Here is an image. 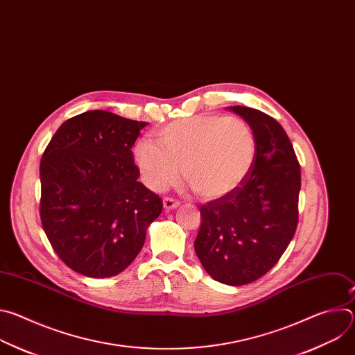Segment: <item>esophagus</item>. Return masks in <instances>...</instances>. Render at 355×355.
<instances>
[{
    "instance_id": "34e87169",
    "label": "esophagus",
    "mask_w": 355,
    "mask_h": 355,
    "mask_svg": "<svg viewBox=\"0 0 355 355\" xmlns=\"http://www.w3.org/2000/svg\"><path fill=\"white\" fill-rule=\"evenodd\" d=\"M163 205H164L166 211H171V209H175V208L180 207V200H177V199H174L171 196H166L163 199Z\"/></svg>"
}]
</instances>
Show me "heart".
I'll list each match as a JSON object with an SVG mask.
<instances>
[{
	"instance_id": "obj_1",
	"label": "heart",
	"mask_w": 355,
	"mask_h": 355,
	"mask_svg": "<svg viewBox=\"0 0 355 355\" xmlns=\"http://www.w3.org/2000/svg\"><path fill=\"white\" fill-rule=\"evenodd\" d=\"M156 140L143 139L133 150L146 184L155 191L175 184L184 168L195 193L218 199L245 180L256 160L254 132L239 118L195 115L174 121L156 132Z\"/></svg>"
}]
</instances>
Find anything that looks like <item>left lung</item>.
Masks as SVG:
<instances>
[{
	"label": "left lung",
	"mask_w": 355,
	"mask_h": 355,
	"mask_svg": "<svg viewBox=\"0 0 355 355\" xmlns=\"http://www.w3.org/2000/svg\"><path fill=\"white\" fill-rule=\"evenodd\" d=\"M230 111L254 132L256 160L233 192L200 207L193 247L215 281L239 286L266 275L291 243L297 226L300 166L272 116L247 107Z\"/></svg>",
	"instance_id": "obj_1"
}]
</instances>
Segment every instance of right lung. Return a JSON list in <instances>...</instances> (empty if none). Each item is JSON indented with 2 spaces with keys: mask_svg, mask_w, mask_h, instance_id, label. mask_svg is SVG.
Instances as JSON below:
<instances>
[{
  "mask_svg": "<svg viewBox=\"0 0 355 355\" xmlns=\"http://www.w3.org/2000/svg\"><path fill=\"white\" fill-rule=\"evenodd\" d=\"M147 122L107 111L67 119L40 160V220L60 260L91 278L122 272L163 200L137 181L132 146Z\"/></svg>",
  "mask_w": 355,
  "mask_h": 355,
  "instance_id": "add662e5",
  "label": "right lung"
}]
</instances>
